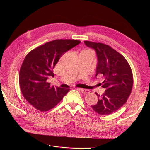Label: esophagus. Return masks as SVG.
Segmentation results:
<instances>
[{
    "label": "esophagus",
    "mask_w": 150,
    "mask_h": 150,
    "mask_svg": "<svg viewBox=\"0 0 150 150\" xmlns=\"http://www.w3.org/2000/svg\"><path fill=\"white\" fill-rule=\"evenodd\" d=\"M77 90L80 91L83 94H87L88 93H90V91L88 90H85V89H82V88H77Z\"/></svg>",
    "instance_id": "esophagus-1"
}]
</instances>
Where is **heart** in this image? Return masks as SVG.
Returning <instances> with one entry per match:
<instances>
[{
  "instance_id": "1",
  "label": "heart",
  "mask_w": 150,
  "mask_h": 150,
  "mask_svg": "<svg viewBox=\"0 0 150 150\" xmlns=\"http://www.w3.org/2000/svg\"><path fill=\"white\" fill-rule=\"evenodd\" d=\"M83 52H88V53H90V52H91L90 50H84V51H83Z\"/></svg>"
}]
</instances>
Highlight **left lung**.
<instances>
[{
	"mask_svg": "<svg viewBox=\"0 0 150 150\" xmlns=\"http://www.w3.org/2000/svg\"><path fill=\"white\" fill-rule=\"evenodd\" d=\"M84 43L96 52V78L97 75L103 76L100 85L105 89L101 96L96 93L100 99L91 108L99 115H110L120 109L131 93L134 81L131 67L122 54L108 45L90 41Z\"/></svg>",
	"mask_w": 150,
	"mask_h": 150,
	"instance_id": "obj_1",
	"label": "left lung"
}]
</instances>
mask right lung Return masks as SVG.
Listing matches in <instances>:
<instances>
[{
	"instance_id": "add662e5",
	"label": "right lung",
	"mask_w": 150,
	"mask_h": 150,
	"mask_svg": "<svg viewBox=\"0 0 150 150\" xmlns=\"http://www.w3.org/2000/svg\"><path fill=\"white\" fill-rule=\"evenodd\" d=\"M80 42L71 39L51 41L25 57L19 71V86L24 98L36 109L46 112L53 109L69 91L51 85L47 80L54 76L53 69L60 57Z\"/></svg>"
}]
</instances>
